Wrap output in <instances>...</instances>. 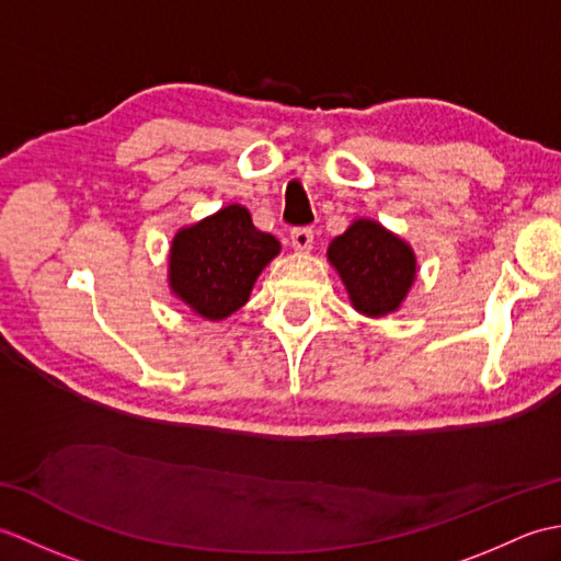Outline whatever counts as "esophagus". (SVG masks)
I'll return each mask as SVG.
<instances>
[{"label": "esophagus", "instance_id": "esophagus-1", "mask_svg": "<svg viewBox=\"0 0 561 561\" xmlns=\"http://www.w3.org/2000/svg\"><path fill=\"white\" fill-rule=\"evenodd\" d=\"M313 245V231L306 229V226H301V229H294L291 231V248L299 250V253H306V250H311Z\"/></svg>", "mask_w": 561, "mask_h": 561}]
</instances>
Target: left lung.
<instances>
[{"instance_id": "left-lung-1", "label": "left lung", "mask_w": 561, "mask_h": 561, "mask_svg": "<svg viewBox=\"0 0 561 561\" xmlns=\"http://www.w3.org/2000/svg\"><path fill=\"white\" fill-rule=\"evenodd\" d=\"M328 260L347 287L352 306L368 318L396 313L416 279L410 243L374 219H356L332 238Z\"/></svg>"}]
</instances>
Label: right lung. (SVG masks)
<instances>
[{
	"label": "right lung",
	"instance_id": "add662e5",
	"mask_svg": "<svg viewBox=\"0 0 561 561\" xmlns=\"http://www.w3.org/2000/svg\"><path fill=\"white\" fill-rule=\"evenodd\" d=\"M277 255V238L257 231L245 207L229 205L173 236L169 284L197 316L224 320L248 301L260 272Z\"/></svg>",
	"mask_w": 561,
	"mask_h": 561
}]
</instances>
